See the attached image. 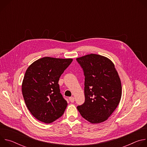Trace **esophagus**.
Here are the masks:
<instances>
[{
    "instance_id": "34e87169",
    "label": "esophagus",
    "mask_w": 147,
    "mask_h": 147,
    "mask_svg": "<svg viewBox=\"0 0 147 147\" xmlns=\"http://www.w3.org/2000/svg\"><path fill=\"white\" fill-rule=\"evenodd\" d=\"M69 99V100H70L71 102H74V97L71 96V97H70Z\"/></svg>"
}]
</instances>
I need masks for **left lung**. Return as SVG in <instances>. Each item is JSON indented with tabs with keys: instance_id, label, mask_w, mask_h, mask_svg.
<instances>
[{
	"instance_id": "8db88e82",
	"label": "left lung",
	"mask_w": 147,
	"mask_h": 147,
	"mask_svg": "<svg viewBox=\"0 0 147 147\" xmlns=\"http://www.w3.org/2000/svg\"><path fill=\"white\" fill-rule=\"evenodd\" d=\"M85 76V102L77 107L91 123L107 120L117 107L121 96V81L108 58L90 54L76 59Z\"/></svg>"
}]
</instances>
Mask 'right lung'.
<instances>
[{
	"mask_svg": "<svg viewBox=\"0 0 147 147\" xmlns=\"http://www.w3.org/2000/svg\"><path fill=\"white\" fill-rule=\"evenodd\" d=\"M72 61L45 57L34 61L26 70L22 93L27 108L38 120L48 124L63 115L67 103L58 82Z\"/></svg>",
	"mask_w": 147,
	"mask_h": 147,
	"instance_id": "right-lung-1",
	"label": "right lung"
}]
</instances>
